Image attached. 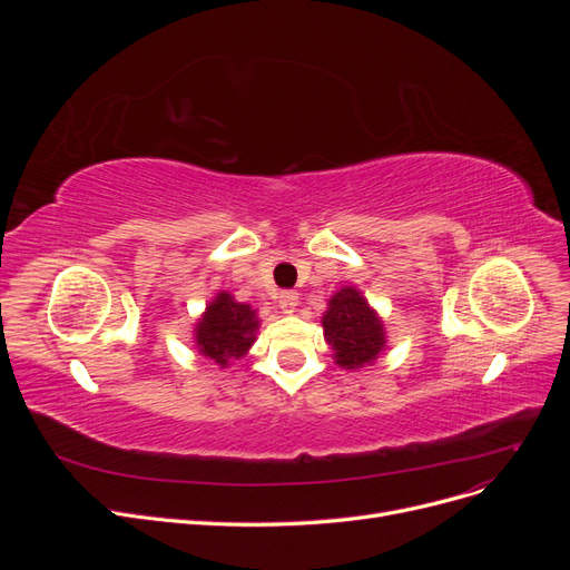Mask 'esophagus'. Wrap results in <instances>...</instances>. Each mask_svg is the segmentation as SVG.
I'll list each match as a JSON object with an SVG mask.
<instances>
[{"instance_id": "34e87169", "label": "esophagus", "mask_w": 570, "mask_h": 570, "mask_svg": "<svg viewBox=\"0 0 570 570\" xmlns=\"http://www.w3.org/2000/svg\"><path fill=\"white\" fill-rule=\"evenodd\" d=\"M297 304H299L297 292H281V297H278V306L283 308V314H295Z\"/></svg>"}]
</instances>
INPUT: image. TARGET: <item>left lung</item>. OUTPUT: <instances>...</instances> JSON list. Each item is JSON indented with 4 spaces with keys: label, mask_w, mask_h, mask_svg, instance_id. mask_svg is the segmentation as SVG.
<instances>
[{
    "label": "left lung",
    "mask_w": 570,
    "mask_h": 570,
    "mask_svg": "<svg viewBox=\"0 0 570 570\" xmlns=\"http://www.w3.org/2000/svg\"><path fill=\"white\" fill-rule=\"evenodd\" d=\"M321 323L325 342L333 347L335 364L342 368L371 366L385 350L383 321L352 285L335 292Z\"/></svg>",
    "instance_id": "left-lung-1"
}]
</instances>
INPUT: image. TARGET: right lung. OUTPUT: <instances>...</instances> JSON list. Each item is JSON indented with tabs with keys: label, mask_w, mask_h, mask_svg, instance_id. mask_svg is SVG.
I'll list each match as a JSON object with an SVG mask.
<instances>
[{
	"label": "right lung",
	"mask_w": 570,
	"mask_h": 570,
	"mask_svg": "<svg viewBox=\"0 0 570 570\" xmlns=\"http://www.w3.org/2000/svg\"><path fill=\"white\" fill-rule=\"evenodd\" d=\"M258 327L256 312L249 304L235 302L228 292H218L197 321L195 342L199 354L226 368L233 358L245 356L254 344Z\"/></svg>",
	"instance_id": "1"
}]
</instances>
